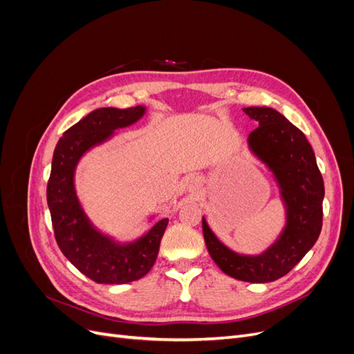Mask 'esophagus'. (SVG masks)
I'll return each mask as SVG.
<instances>
[{"mask_svg":"<svg viewBox=\"0 0 354 354\" xmlns=\"http://www.w3.org/2000/svg\"><path fill=\"white\" fill-rule=\"evenodd\" d=\"M202 187V178L198 174H190L185 178V189L190 194H195Z\"/></svg>","mask_w":354,"mask_h":354,"instance_id":"obj_1","label":"esophagus"}]
</instances>
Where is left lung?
Masks as SVG:
<instances>
[{
    "mask_svg": "<svg viewBox=\"0 0 354 354\" xmlns=\"http://www.w3.org/2000/svg\"><path fill=\"white\" fill-rule=\"evenodd\" d=\"M259 128L246 146L272 174L283 207V226L276 239L259 254H242L221 242L202 216L207 250L221 272L233 279L266 283L291 272L313 248L322 229L324 178L312 146L303 131L272 108L242 109Z\"/></svg>",
    "mask_w": 354,
    "mask_h": 354,
    "instance_id": "1",
    "label": "left lung"
}]
</instances>
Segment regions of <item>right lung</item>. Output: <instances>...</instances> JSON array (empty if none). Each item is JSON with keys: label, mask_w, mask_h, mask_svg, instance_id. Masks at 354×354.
I'll return each instance as SVG.
<instances>
[{"label": "right lung", "mask_w": 354, "mask_h": 354, "mask_svg": "<svg viewBox=\"0 0 354 354\" xmlns=\"http://www.w3.org/2000/svg\"><path fill=\"white\" fill-rule=\"evenodd\" d=\"M146 111L143 104L130 109H95L63 133L53 153L47 203L57 245L82 274L97 283L122 285L146 276L156 261L168 224V218L155 221L156 212H152L146 220L151 227L137 238L121 241L91 221L75 186L81 159L111 142L118 130L140 121Z\"/></svg>", "instance_id": "obj_1"}]
</instances>
